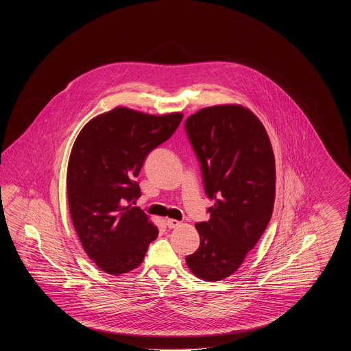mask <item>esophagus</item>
Instances as JSON below:
<instances>
[{
  "label": "esophagus",
  "mask_w": 351,
  "mask_h": 351,
  "mask_svg": "<svg viewBox=\"0 0 351 351\" xmlns=\"http://www.w3.org/2000/svg\"><path fill=\"white\" fill-rule=\"evenodd\" d=\"M180 221H176V219H171V218H168L167 221H166V225H167L168 229H175V228H179L180 226Z\"/></svg>",
  "instance_id": "1"
}]
</instances>
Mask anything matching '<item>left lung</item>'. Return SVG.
<instances>
[{
  "label": "left lung",
  "instance_id": "left-lung-1",
  "mask_svg": "<svg viewBox=\"0 0 351 351\" xmlns=\"http://www.w3.org/2000/svg\"><path fill=\"white\" fill-rule=\"evenodd\" d=\"M185 133L200 162L209 221L197 222L200 247L185 258L200 279L234 274L265 233L275 200V158L258 117L239 105H217L186 118Z\"/></svg>",
  "mask_w": 351,
  "mask_h": 351
}]
</instances>
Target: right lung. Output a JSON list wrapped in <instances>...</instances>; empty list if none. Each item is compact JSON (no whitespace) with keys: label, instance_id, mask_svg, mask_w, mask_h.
<instances>
[{"label":"right lung","instance_id":"1","mask_svg":"<svg viewBox=\"0 0 351 351\" xmlns=\"http://www.w3.org/2000/svg\"><path fill=\"white\" fill-rule=\"evenodd\" d=\"M182 119V113L158 117L119 106L90 119L77 135L68 162L69 213L86 255L104 272L117 276L138 267L158 237L134 206L141 196L135 178Z\"/></svg>","mask_w":351,"mask_h":351}]
</instances>
